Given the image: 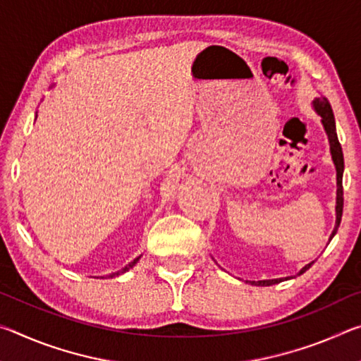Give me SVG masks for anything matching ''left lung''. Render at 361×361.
<instances>
[{
  "label": "left lung",
  "mask_w": 361,
  "mask_h": 361,
  "mask_svg": "<svg viewBox=\"0 0 361 361\" xmlns=\"http://www.w3.org/2000/svg\"><path fill=\"white\" fill-rule=\"evenodd\" d=\"M314 109L317 111V114L322 118V124H323V129H325L326 135H328V142H329V151H331V157H333V162H334V167H336V180H338V191H336V226L331 232V235H329V242L334 237L336 232H338V228L341 224V218H342V209H344V192H342V173H344V154H342V148H341V143L338 140V133H336V122H334V114H333V109L331 105H329V102L325 99V97H319V99H315L312 102ZM314 264L312 262H309L307 266H304L301 271H299L298 276H301L304 274L307 269ZM283 279H272V280H259V282H252V285L256 286H271V285H276L280 283Z\"/></svg>",
  "instance_id": "obj_1"
}]
</instances>
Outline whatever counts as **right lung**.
<instances>
[{"instance_id": "add662e5", "label": "right lung", "mask_w": 361, "mask_h": 361, "mask_svg": "<svg viewBox=\"0 0 361 361\" xmlns=\"http://www.w3.org/2000/svg\"><path fill=\"white\" fill-rule=\"evenodd\" d=\"M140 258H142V256H138V258H135V259H133L132 262H129V264H127L126 267H122L121 269V271H118V272H113V274H109V276H106V277H109V279H113V277H118V276H121V274H124V272H127V271H129V269H132L133 266H135L137 264V262H138V259Z\"/></svg>"}]
</instances>
